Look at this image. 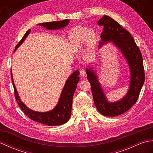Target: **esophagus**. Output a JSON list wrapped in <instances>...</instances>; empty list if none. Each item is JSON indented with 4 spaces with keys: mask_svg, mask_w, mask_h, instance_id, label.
<instances>
[{
    "mask_svg": "<svg viewBox=\"0 0 153 153\" xmlns=\"http://www.w3.org/2000/svg\"><path fill=\"white\" fill-rule=\"evenodd\" d=\"M80 75H81V76H82V77H85V75H86L85 70H80Z\"/></svg>",
    "mask_w": 153,
    "mask_h": 153,
    "instance_id": "34e87169",
    "label": "esophagus"
}]
</instances>
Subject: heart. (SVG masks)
Wrapping results in <instances>:
<instances>
[{"label":"heart","instance_id":"obj_1","mask_svg":"<svg viewBox=\"0 0 153 153\" xmlns=\"http://www.w3.org/2000/svg\"><path fill=\"white\" fill-rule=\"evenodd\" d=\"M71 45L74 49H78L85 43L92 47L96 41V33L88 27L77 26L74 28L69 35Z\"/></svg>","mask_w":153,"mask_h":153}]
</instances>
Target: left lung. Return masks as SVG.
<instances>
[{"label": "left lung", "instance_id": "obj_1", "mask_svg": "<svg viewBox=\"0 0 153 153\" xmlns=\"http://www.w3.org/2000/svg\"><path fill=\"white\" fill-rule=\"evenodd\" d=\"M98 25L104 26L100 35L101 41L99 42V48L105 44L112 43L126 59L130 71L129 89L126 95L118 101L110 102L93 66L86 68L87 78L91 87L96 108L103 116L113 117L128 111L137 101L145 82L143 62L141 51L134 38L114 19L105 15L98 21Z\"/></svg>", "mask_w": 153, "mask_h": 153}]
</instances>
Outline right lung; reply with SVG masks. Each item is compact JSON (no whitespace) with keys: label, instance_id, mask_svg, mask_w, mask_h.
<instances>
[{"label":"right lung","instance_id":"add662e5","mask_svg":"<svg viewBox=\"0 0 153 153\" xmlns=\"http://www.w3.org/2000/svg\"><path fill=\"white\" fill-rule=\"evenodd\" d=\"M69 23V19H65V20L62 21L42 23V24H39L38 25L43 27L48 30H60V29L65 27L67 26ZM30 32L31 30L30 29L25 33L22 39L16 45L14 52L23 43V42L25 41ZM79 70H76L71 74L70 76L68 77V79L64 84L63 89L62 91L57 105L53 109L47 112H37L28 108L19 98V94L14 85L12 76V71L11 70L12 81L13 87H14V94L16 101L18 102L20 108L24 111L25 114L31 120H34V121L43 123V124L48 126L62 125L68 121V120L70 119L71 116L73 96L75 91L76 89L77 84L79 82Z\"/></svg>","mask_w":153,"mask_h":153}]
</instances>
